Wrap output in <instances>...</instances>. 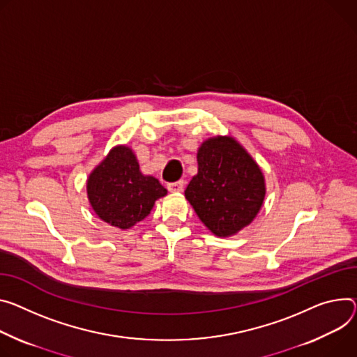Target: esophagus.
I'll return each instance as SVG.
<instances>
[{
	"mask_svg": "<svg viewBox=\"0 0 357 357\" xmlns=\"http://www.w3.org/2000/svg\"><path fill=\"white\" fill-rule=\"evenodd\" d=\"M169 192H182L183 190V181H176L172 183H168Z\"/></svg>",
	"mask_w": 357,
	"mask_h": 357,
	"instance_id": "obj_1",
	"label": "esophagus"
}]
</instances>
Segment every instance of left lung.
Returning a JSON list of instances; mask_svg holds the SVG:
<instances>
[{
  "mask_svg": "<svg viewBox=\"0 0 357 357\" xmlns=\"http://www.w3.org/2000/svg\"><path fill=\"white\" fill-rule=\"evenodd\" d=\"M265 193L264 174L245 148L231 137H215L198 149V174L185 198L206 228L225 238L255 219Z\"/></svg>",
  "mask_w": 357,
  "mask_h": 357,
  "instance_id": "obj_1",
  "label": "left lung"
}]
</instances>
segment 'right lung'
<instances>
[{
	"instance_id": "add662e5",
	"label": "right lung",
	"mask_w": 357,
	"mask_h": 357,
	"mask_svg": "<svg viewBox=\"0 0 357 357\" xmlns=\"http://www.w3.org/2000/svg\"><path fill=\"white\" fill-rule=\"evenodd\" d=\"M86 193L100 219L129 229L149 215L155 201L167 195V189L156 178L142 175L132 149L119 145L89 174Z\"/></svg>"
}]
</instances>
